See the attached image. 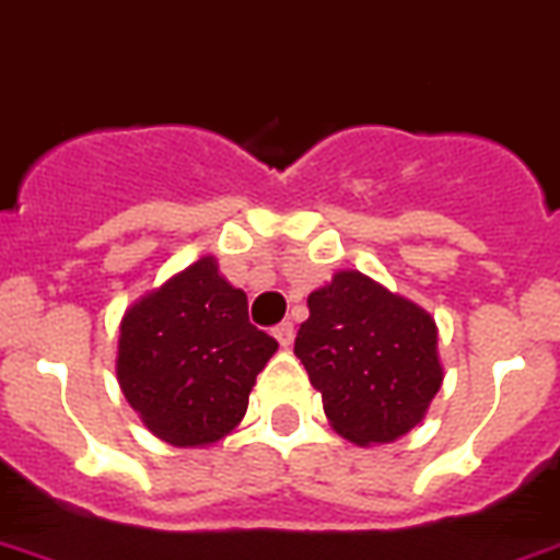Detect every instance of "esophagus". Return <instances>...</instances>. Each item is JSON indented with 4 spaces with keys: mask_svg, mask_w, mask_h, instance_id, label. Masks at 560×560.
<instances>
[{
    "mask_svg": "<svg viewBox=\"0 0 560 560\" xmlns=\"http://www.w3.org/2000/svg\"><path fill=\"white\" fill-rule=\"evenodd\" d=\"M272 336H276V339H279L281 348H288V345H293V336H295L293 322H281V325L272 327Z\"/></svg>",
    "mask_w": 560,
    "mask_h": 560,
    "instance_id": "obj_1",
    "label": "esophagus"
}]
</instances>
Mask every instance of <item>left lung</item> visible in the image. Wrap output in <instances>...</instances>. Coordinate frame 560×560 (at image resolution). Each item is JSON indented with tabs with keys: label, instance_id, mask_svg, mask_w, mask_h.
Here are the masks:
<instances>
[{
	"label": "left lung",
	"instance_id": "1",
	"mask_svg": "<svg viewBox=\"0 0 560 560\" xmlns=\"http://www.w3.org/2000/svg\"><path fill=\"white\" fill-rule=\"evenodd\" d=\"M307 307L293 353L336 434L374 445L420 425L443 385L429 313L359 270L336 272L307 295Z\"/></svg>",
	"mask_w": 560,
	"mask_h": 560
}]
</instances>
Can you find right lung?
<instances>
[{
    "instance_id": "right-lung-1",
    "label": "right lung",
    "mask_w": 560,
    "mask_h": 560,
    "mask_svg": "<svg viewBox=\"0 0 560 560\" xmlns=\"http://www.w3.org/2000/svg\"><path fill=\"white\" fill-rule=\"evenodd\" d=\"M276 351L279 342L249 325L247 293L207 256L126 311L117 383L154 438L192 448L238 425Z\"/></svg>"
}]
</instances>
